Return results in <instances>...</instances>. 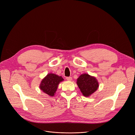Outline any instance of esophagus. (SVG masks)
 <instances>
[{
	"instance_id": "esophagus-1",
	"label": "esophagus",
	"mask_w": 135,
	"mask_h": 135,
	"mask_svg": "<svg viewBox=\"0 0 135 135\" xmlns=\"http://www.w3.org/2000/svg\"><path fill=\"white\" fill-rule=\"evenodd\" d=\"M66 79L68 80H72V78L70 76H69V77H66Z\"/></svg>"
}]
</instances>
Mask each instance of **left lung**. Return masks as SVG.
I'll return each instance as SVG.
<instances>
[{
    "mask_svg": "<svg viewBox=\"0 0 135 135\" xmlns=\"http://www.w3.org/2000/svg\"><path fill=\"white\" fill-rule=\"evenodd\" d=\"M76 83L81 92L85 97L90 96L99 87V83L95 78L88 74H81L78 78Z\"/></svg>",
    "mask_w": 135,
    "mask_h": 135,
    "instance_id": "left-lung-1",
    "label": "left lung"
}]
</instances>
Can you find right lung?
Listing matches in <instances>:
<instances>
[{"label": "right lung", "instance_id": "add662e5", "mask_svg": "<svg viewBox=\"0 0 135 135\" xmlns=\"http://www.w3.org/2000/svg\"><path fill=\"white\" fill-rule=\"evenodd\" d=\"M64 80L61 76L54 74H48L41 81L40 88L50 96H54L60 81Z\"/></svg>", "mask_w": 135, "mask_h": 135}]
</instances>
